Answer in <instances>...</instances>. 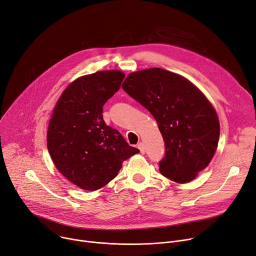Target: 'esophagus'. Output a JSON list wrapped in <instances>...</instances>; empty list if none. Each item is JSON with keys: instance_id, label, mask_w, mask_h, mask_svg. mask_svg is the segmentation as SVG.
Returning <instances> with one entry per match:
<instances>
[{"instance_id": "34e87169", "label": "esophagus", "mask_w": 256, "mask_h": 256, "mask_svg": "<svg viewBox=\"0 0 256 256\" xmlns=\"http://www.w3.org/2000/svg\"><path fill=\"white\" fill-rule=\"evenodd\" d=\"M138 148H140V151L142 154H144V153H146V148H144V146L142 142H140V144H138Z\"/></svg>"}]
</instances>
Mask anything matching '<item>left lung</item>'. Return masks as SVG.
Instances as JSON below:
<instances>
[{
    "label": "left lung",
    "mask_w": 256,
    "mask_h": 256,
    "mask_svg": "<svg viewBox=\"0 0 256 256\" xmlns=\"http://www.w3.org/2000/svg\"><path fill=\"white\" fill-rule=\"evenodd\" d=\"M122 88L158 123L165 144L160 172L182 184L196 178L219 140V118L211 102L191 82L161 68L132 72Z\"/></svg>",
    "instance_id": "obj_1"
}]
</instances>
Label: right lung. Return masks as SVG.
Listing matches in <instances>:
<instances>
[{
    "label": "right lung",
    "mask_w": 256,
    "mask_h": 256,
    "mask_svg": "<svg viewBox=\"0 0 256 256\" xmlns=\"http://www.w3.org/2000/svg\"><path fill=\"white\" fill-rule=\"evenodd\" d=\"M124 78L118 70L78 78L54 106L48 130L50 155L58 170L84 190L110 183L122 163L140 152L103 120V105L118 91Z\"/></svg>",
    "instance_id": "right-lung-1"
}]
</instances>
